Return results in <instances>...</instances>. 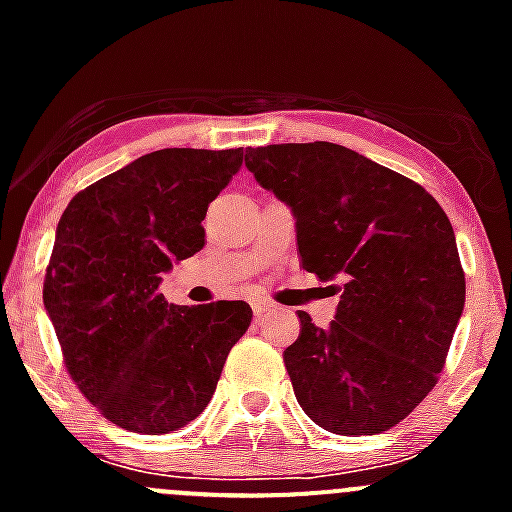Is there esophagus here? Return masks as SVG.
Here are the masks:
<instances>
[{"mask_svg": "<svg viewBox=\"0 0 512 512\" xmlns=\"http://www.w3.org/2000/svg\"><path fill=\"white\" fill-rule=\"evenodd\" d=\"M270 309H272V304L265 302V299H252V312H255V317H265Z\"/></svg>", "mask_w": 512, "mask_h": 512, "instance_id": "obj_1", "label": "esophagus"}]
</instances>
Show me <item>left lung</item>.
Instances as JSON below:
<instances>
[{"instance_id":"obj_1","label":"left lung","mask_w":512,"mask_h":512,"mask_svg":"<svg viewBox=\"0 0 512 512\" xmlns=\"http://www.w3.org/2000/svg\"><path fill=\"white\" fill-rule=\"evenodd\" d=\"M257 183L292 210L302 267L342 292L334 322L302 332L285 366L324 431L374 436L436 386L466 304L456 235L414 180L337 143L247 148Z\"/></svg>"}]
</instances>
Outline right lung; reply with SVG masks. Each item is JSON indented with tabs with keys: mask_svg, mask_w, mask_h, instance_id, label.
<instances>
[{
	"mask_svg": "<svg viewBox=\"0 0 512 512\" xmlns=\"http://www.w3.org/2000/svg\"><path fill=\"white\" fill-rule=\"evenodd\" d=\"M242 148H163L74 195L56 225L44 307L81 394L133 433H170L203 414L247 302L168 304L175 262L203 250V220Z\"/></svg>",
	"mask_w": 512,
	"mask_h": 512,
	"instance_id": "1",
	"label": "right lung"
}]
</instances>
